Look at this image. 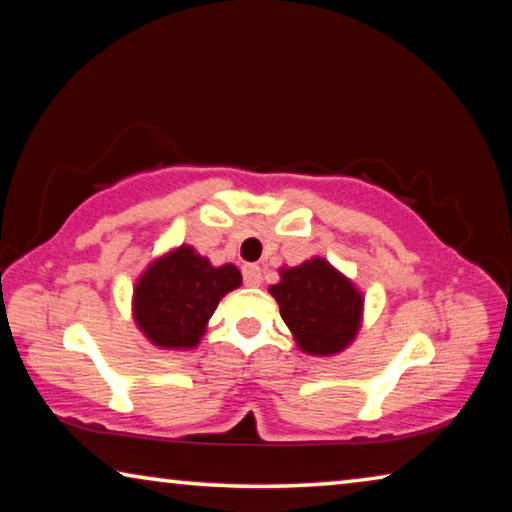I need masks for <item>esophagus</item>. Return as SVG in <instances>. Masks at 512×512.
Instances as JSON below:
<instances>
[{
	"label": "esophagus",
	"mask_w": 512,
	"mask_h": 512,
	"mask_svg": "<svg viewBox=\"0 0 512 512\" xmlns=\"http://www.w3.org/2000/svg\"><path fill=\"white\" fill-rule=\"evenodd\" d=\"M244 282L248 287H259L262 284V268L257 264H246L244 266Z\"/></svg>",
	"instance_id": "1"
}]
</instances>
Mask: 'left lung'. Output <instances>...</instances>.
<instances>
[{"mask_svg":"<svg viewBox=\"0 0 512 512\" xmlns=\"http://www.w3.org/2000/svg\"><path fill=\"white\" fill-rule=\"evenodd\" d=\"M268 291L305 354L334 357L357 339L363 323V293L325 257L282 266L280 282Z\"/></svg>","mask_w":512,"mask_h":512,"instance_id":"obj_1","label":"left lung"}]
</instances>
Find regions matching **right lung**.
Instances as JSON below:
<instances>
[{"mask_svg": "<svg viewBox=\"0 0 512 512\" xmlns=\"http://www.w3.org/2000/svg\"><path fill=\"white\" fill-rule=\"evenodd\" d=\"M241 287L235 264L212 266L192 246L171 248L155 257L137 277L133 320L155 348L192 350L225 293Z\"/></svg>", "mask_w": 512, "mask_h": 512, "instance_id": "1", "label": "right lung"}]
</instances>
